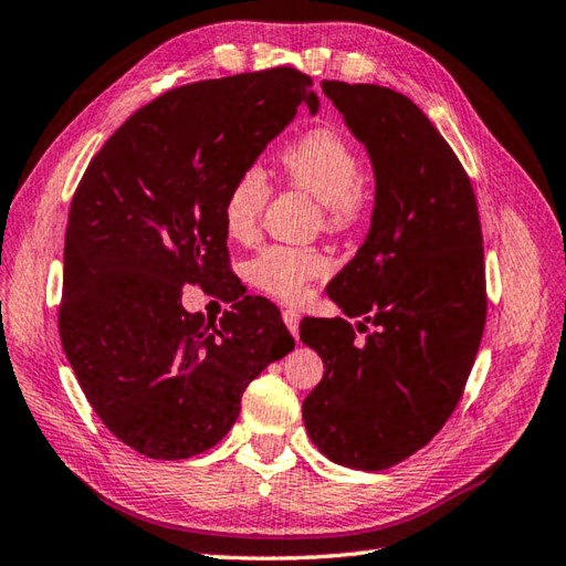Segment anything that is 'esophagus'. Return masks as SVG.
<instances>
[{
    "label": "esophagus",
    "instance_id": "esophagus-1",
    "mask_svg": "<svg viewBox=\"0 0 566 566\" xmlns=\"http://www.w3.org/2000/svg\"><path fill=\"white\" fill-rule=\"evenodd\" d=\"M283 322H285V326L291 328V334L297 338V334H300V312L297 310H283Z\"/></svg>",
    "mask_w": 566,
    "mask_h": 566
}]
</instances>
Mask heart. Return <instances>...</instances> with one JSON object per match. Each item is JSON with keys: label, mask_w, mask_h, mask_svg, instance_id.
<instances>
[{"label": "heart", "mask_w": 566, "mask_h": 566, "mask_svg": "<svg viewBox=\"0 0 566 566\" xmlns=\"http://www.w3.org/2000/svg\"><path fill=\"white\" fill-rule=\"evenodd\" d=\"M287 182L319 201L324 223L346 230L365 209L363 158L355 146L334 129H312L281 154ZM271 197L264 170L244 168L232 179L223 199V226L230 238L252 240ZM328 256L316 247L269 244L250 261L252 283L273 297L297 302L312 281L328 271Z\"/></svg>", "instance_id": "b5f03b06"}]
</instances>
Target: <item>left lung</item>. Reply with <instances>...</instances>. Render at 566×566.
<instances>
[{
  "instance_id": "8db88e82",
  "label": "left lung",
  "mask_w": 566,
  "mask_h": 566,
  "mask_svg": "<svg viewBox=\"0 0 566 566\" xmlns=\"http://www.w3.org/2000/svg\"><path fill=\"white\" fill-rule=\"evenodd\" d=\"M322 88L367 146L377 195L367 240L326 287L367 336L355 340L340 316L300 324L324 360L302 418L326 459L384 471L442 430L473 369L488 316L478 201L457 154L403 93Z\"/></svg>"
}]
</instances>
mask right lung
<instances>
[{
	"mask_svg": "<svg viewBox=\"0 0 566 566\" xmlns=\"http://www.w3.org/2000/svg\"><path fill=\"white\" fill-rule=\"evenodd\" d=\"M314 81L293 66L165 91L109 136L74 191L60 338L91 408L119 442L179 461L216 447L250 381L295 348L281 312L244 295L228 264L223 199ZM237 305L216 323L181 285Z\"/></svg>",
	"mask_w": 566,
	"mask_h": 566,
	"instance_id": "1",
	"label": "right lung"
}]
</instances>
